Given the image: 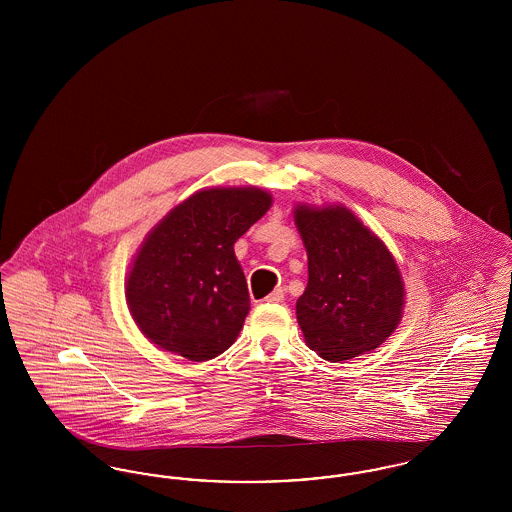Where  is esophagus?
Wrapping results in <instances>:
<instances>
[{
  "instance_id": "1",
  "label": "esophagus",
  "mask_w": 512,
  "mask_h": 512,
  "mask_svg": "<svg viewBox=\"0 0 512 512\" xmlns=\"http://www.w3.org/2000/svg\"><path fill=\"white\" fill-rule=\"evenodd\" d=\"M284 299V290L282 288H276L274 292L268 293L267 297H265V301L268 303H280Z\"/></svg>"
}]
</instances>
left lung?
<instances>
[{
    "label": "left lung",
    "instance_id": "8db88e82",
    "mask_svg": "<svg viewBox=\"0 0 512 512\" xmlns=\"http://www.w3.org/2000/svg\"><path fill=\"white\" fill-rule=\"evenodd\" d=\"M309 282L295 313L307 345L338 363L376 349L397 328L405 288L388 247L349 209L297 205Z\"/></svg>",
    "mask_w": 512,
    "mask_h": 512
}]
</instances>
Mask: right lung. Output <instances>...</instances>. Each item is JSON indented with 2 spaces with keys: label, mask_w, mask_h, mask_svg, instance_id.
<instances>
[{
  "label": "right lung",
  "mask_w": 512,
  "mask_h": 512,
  "mask_svg": "<svg viewBox=\"0 0 512 512\" xmlns=\"http://www.w3.org/2000/svg\"><path fill=\"white\" fill-rule=\"evenodd\" d=\"M270 203L259 188L201 190L149 232L126 280L128 309L147 340L195 363L234 343L249 311L234 244Z\"/></svg>",
  "instance_id": "1"
}]
</instances>
